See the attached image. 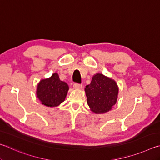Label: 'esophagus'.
Returning a JSON list of instances; mask_svg holds the SVG:
<instances>
[{"mask_svg":"<svg viewBox=\"0 0 160 160\" xmlns=\"http://www.w3.org/2000/svg\"><path fill=\"white\" fill-rule=\"evenodd\" d=\"M74 88L76 89L82 88V84H80V83H75L74 84Z\"/></svg>","mask_w":160,"mask_h":160,"instance_id":"1","label":"esophagus"}]
</instances>
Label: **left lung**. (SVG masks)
Masks as SVG:
<instances>
[{
  "label": "left lung",
  "mask_w": 160,
  "mask_h": 160,
  "mask_svg": "<svg viewBox=\"0 0 160 160\" xmlns=\"http://www.w3.org/2000/svg\"><path fill=\"white\" fill-rule=\"evenodd\" d=\"M87 102L91 110L96 114L110 111L115 105L118 95L116 82L102 74H97L85 88Z\"/></svg>",
  "instance_id": "8db88e82"
}]
</instances>
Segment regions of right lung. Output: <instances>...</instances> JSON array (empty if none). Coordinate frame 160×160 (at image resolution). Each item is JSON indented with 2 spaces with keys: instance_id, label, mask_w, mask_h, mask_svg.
Returning a JSON list of instances; mask_svg holds the SVG:
<instances>
[{
  "instance_id": "obj_1",
  "label": "right lung",
  "mask_w": 160,
  "mask_h": 160,
  "mask_svg": "<svg viewBox=\"0 0 160 160\" xmlns=\"http://www.w3.org/2000/svg\"><path fill=\"white\" fill-rule=\"evenodd\" d=\"M68 90V85L62 82L58 74L55 73L50 78L41 81L36 94L44 105L56 107L64 101Z\"/></svg>"
}]
</instances>
